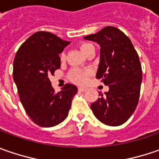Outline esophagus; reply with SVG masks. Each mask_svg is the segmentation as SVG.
<instances>
[{"mask_svg":"<svg viewBox=\"0 0 159 159\" xmlns=\"http://www.w3.org/2000/svg\"><path fill=\"white\" fill-rule=\"evenodd\" d=\"M79 91H80V92H85V91H87V89H86V88H81V87H80V88H79Z\"/></svg>","mask_w":159,"mask_h":159,"instance_id":"1","label":"esophagus"}]
</instances>
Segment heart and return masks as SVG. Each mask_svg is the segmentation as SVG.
<instances>
[{"instance_id":"obj_1","label":"heart","mask_w":159,"mask_h":159,"mask_svg":"<svg viewBox=\"0 0 159 159\" xmlns=\"http://www.w3.org/2000/svg\"><path fill=\"white\" fill-rule=\"evenodd\" d=\"M92 45L87 43V42H83L80 45V48L81 50V52L85 55L88 52L90 48H92ZM61 59L64 60V55L62 54L61 55ZM91 76V71L88 69H80V68H74L70 70L69 73V78L72 82L79 84V85H84L88 82L89 77Z\"/></svg>"}]
</instances>
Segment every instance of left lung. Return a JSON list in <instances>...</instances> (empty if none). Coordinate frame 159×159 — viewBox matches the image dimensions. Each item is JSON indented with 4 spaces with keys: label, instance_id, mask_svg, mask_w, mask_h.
I'll return each instance as SVG.
<instances>
[{
    "label": "left lung",
    "instance_id": "1",
    "mask_svg": "<svg viewBox=\"0 0 159 159\" xmlns=\"http://www.w3.org/2000/svg\"><path fill=\"white\" fill-rule=\"evenodd\" d=\"M84 39L97 42L100 64L96 79L109 87V91L91 104L95 118L111 126L126 122L135 111L143 80L142 65L130 39L114 26H106Z\"/></svg>",
    "mask_w": 159,
    "mask_h": 159
}]
</instances>
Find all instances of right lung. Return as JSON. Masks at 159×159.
Instances as JSON below:
<instances>
[{
    "label": "right lung",
    "instance_id": "right-lung-1",
    "mask_svg": "<svg viewBox=\"0 0 159 159\" xmlns=\"http://www.w3.org/2000/svg\"><path fill=\"white\" fill-rule=\"evenodd\" d=\"M70 44L48 32H37L25 40L16 54L13 79L20 101L36 125L51 127L67 118L78 89L66 84L56 93L48 79L60 68L59 54Z\"/></svg>",
    "mask_w": 159,
    "mask_h": 159
}]
</instances>
